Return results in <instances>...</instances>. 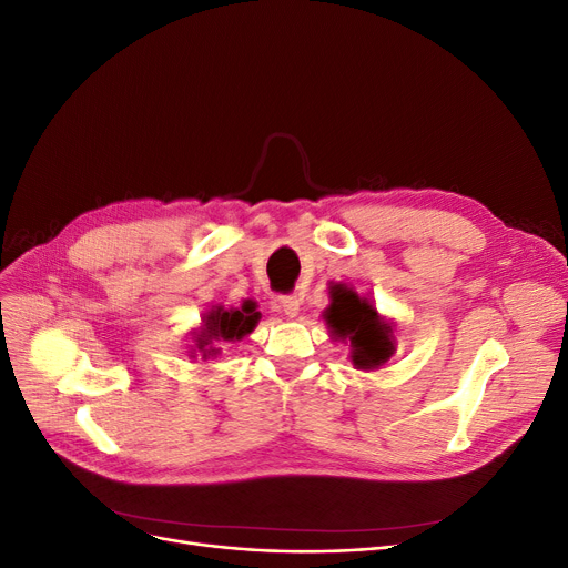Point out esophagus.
<instances>
[{"instance_id":"obj_1","label":"esophagus","mask_w":568,"mask_h":568,"mask_svg":"<svg viewBox=\"0 0 568 568\" xmlns=\"http://www.w3.org/2000/svg\"><path fill=\"white\" fill-rule=\"evenodd\" d=\"M300 306H302V296H296V294L281 296V308L285 311V315L296 317V315H300Z\"/></svg>"}]
</instances>
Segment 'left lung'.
<instances>
[{"mask_svg":"<svg viewBox=\"0 0 568 568\" xmlns=\"http://www.w3.org/2000/svg\"><path fill=\"white\" fill-rule=\"evenodd\" d=\"M324 320L336 341L349 343L354 368L375 371L396 352L394 324L384 322L377 308L347 285L332 287V304L324 311Z\"/></svg>","mask_w":568,"mask_h":568,"instance_id":"left-lung-1","label":"left lung"}]
</instances>
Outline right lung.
<instances>
[{"mask_svg":"<svg viewBox=\"0 0 568 568\" xmlns=\"http://www.w3.org/2000/svg\"><path fill=\"white\" fill-rule=\"evenodd\" d=\"M260 313L255 311V302L246 300L242 308H225L214 306L204 315L202 329L195 332V349L200 359H216L221 354L223 343L244 341L260 322Z\"/></svg>","mask_w":568,"mask_h":568,"instance_id":"right-lung-1","label":"right lung"}]
</instances>
